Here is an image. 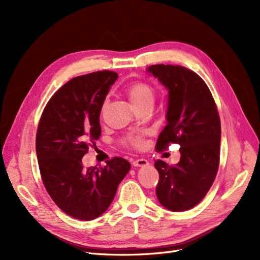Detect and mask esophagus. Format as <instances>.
<instances>
[{"mask_svg":"<svg viewBox=\"0 0 260 260\" xmlns=\"http://www.w3.org/2000/svg\"><path fill=\"white\" fill-rule=\"evenodd\" d=\"M132 165L135 167H143V166H146V165H148V161L144 158H139V159L133 160Z\"/></svg>","mask_w":260,"mask_h":260,"instance_id":"1","label":"esophagus"}]
</instances>
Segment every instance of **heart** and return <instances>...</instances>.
Returning <instances> with one entry per match:
<instances>
[{
  "label": "heart",
  "instance_id": "heart-1",
  "mask_svg": "<svg viewBox=\"0 0 260 260\" xmlns=\"http://www.w3.org/2000/svg\"><path fill=\"white\" fill-rule=\"evenodd\" d=\"M127 94L132 103L137 107H139L147 103H153L156 95V91L151 83H148L146 81H135L127 88ZM106 104L107 101H105L104 103L102 104L101 114H103L105 112ZM125 142L131 146L142 147L144 145L143 133H131V135H129L127 139H125Z\"/></svg>",
  "mask_w": 260,
  "mask_h": 260
}]
</instances>
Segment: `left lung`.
<instances>
[{
	"label": "left lung",
	"mask_w": 260,
	"mask_h": 260,
	"mask_svg": "<svg viewBox=\"0 0 260 260\" xmlns=\"http://www.w3.org/2000/svg\"><path fill=\"white\" fill-rule=\"evenodd\" d=\"M147 72L166 86L167 125L160 132L156 151L179 144L180 161L169 166L155 161L159 181L156 195L172 211L193 208L205 198L217 176L221 124L207 84L192 70L179 65H152Z\"/></svg>",
	"instance_id": "8db88e82"
}]
</instances>
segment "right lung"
<instances>
[{
	"label": "right lung",
	"instance_id": "right-lung-1",
	"mask_svg": "<svg viewBox=\"0 0 260 260\" xmlns=\"http://www.w3.org/2000/svg\"><path fill=\"white\" fill-rule=\"evenodd\" d=\"M117 77L103 70L73 78L53 94L38 125L36 151L46 191L65 214L84 221L107 210L131 166L121 157L104 167L82 166L101 137V107Z\"/></svg>",
	"mask_w": 260,
	"mask_h": 260
}]
</instances>
